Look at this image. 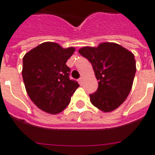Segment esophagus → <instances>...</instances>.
<instances>
[{
    "instance_id": "obj_1",
    "label": "esophagus",
    "mask_w": 155,
    "mask_h": 155,
    "mask_svg": "<svg viewBox=\"0 0 155 155\" xmlns=\"http://www.w3.org/2000/svg\"><path fill=\"white\" fill-rule=\"evenodd\" d=\"M78 81H79V84H80V85L83 84V82H84V78L83 77H80L79 80H78Z\"/></svg>"
}]
</instances>
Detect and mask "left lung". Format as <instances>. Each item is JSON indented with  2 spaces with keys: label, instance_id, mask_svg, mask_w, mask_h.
I'll use <instances>...</instances> for the list:
<instances>
[{
  "label": "left lung",
  "instance_id": "8db88e82",
  "mask_svg": "<svg viewBox=\"0 0 155 155\" xmlns=\"http://www.w3.org/2000/svg\"><path fill=\"white\" fill-rule=\"evenodd\" d=\"M79 53L92 63L98 87L89 95L95 107L111 112L125 101L136 73L134 55L117 43L104 42L97 47H83Z\"/></svg>",
  "mask_w": 155,
  "mask_h": 155
}]
</instances>
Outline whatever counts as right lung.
Listing matches in <instances>:
<instances>
[{"instance_id": "right-lung-1", "label": "right lung", "mask_w": 155, "mask_h": 155, "mask_svg": "<svg viewBox=\"0 0 155 155\" xmlns=\"http://www.w3.org/2000/svg\"><path fill=\"white\" fill-rule=\"evenodd\" d=\"M75 51L54 42H43L23 57L22 78L29 97L44 112L57 114L67 108L79 87L70 79L66 63Z\"/></svg>"}]
</instances>
